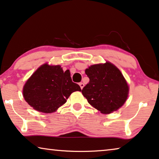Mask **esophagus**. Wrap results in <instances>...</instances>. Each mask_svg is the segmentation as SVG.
<instances>
[{"instance_id": "obj_1", "label": "esophagus", "mask_w": 159, "mask_h": 159, "mask_svg": "<svg viewBox=\"0 0 159 159\" xmlns=\"http://www.w3.org/2000/svg\"><path fill=\"white\" fill-rule=\"evenodd\" d=\"M79 86H80V89H83V88L84 87V83L80 82V83H79Z\"/></svg>"}]
</instances>
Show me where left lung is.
Returning a JSON list of instances; mask_svg holds the SVG:
<instances>
[{"label": "left lung", "instance_id": "obj_1", "mask_svg": "<svg viewBox=\"0 0 159 159\" xmlns=\"http://www.w3.org/2000/svg\"><path fill=\"white\" fill-rule=\"evenodd\" d=\"M85 73L89 82L81 92L92 106L106 114L124 105L129 94V86L118 68L106 62L91 66Z\"/></svg>", "mask_w": 159, "mask_h": 159}]
</instances>
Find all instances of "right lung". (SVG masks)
Returning <instances> with one entry per match:
<instances>
[{
    "label": "right lung",
    "mask_w": 159,
    "mask_h": 159,
    "mask_svg": "<svg viewBox=\"0 0 159 159\" xmlns=\"http://www.w3.org/2000/svg\"><path fill=\"white\" fill-rule=\"evenodd\" d=\"M77 91L81 89L72 81L69 70L63 71L61 66L46 63L27 80L23 93L25 101L35 110L48 113L56 111Z\"/></svg>",
    "instance_id": "obj_1"
}]
</instances>
